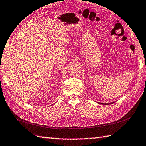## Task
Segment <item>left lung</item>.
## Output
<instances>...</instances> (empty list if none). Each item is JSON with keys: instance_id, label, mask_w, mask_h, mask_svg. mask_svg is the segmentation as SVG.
Instances as JSON below:
<instances>
[{"instance_id": "left-lung-1", "label": "left lung", "mask_w": 146, "mask_h": 146, "mask_svg": "<svg viewBox=\"0 0 146 146\" xmlns=\"http://www.w3.org/2000/svg\"><path fill=\"white\" fill-rule=\"evenodd\" d=\"M113 102H111V103H106V104H105V103H100V102H99L100 104H103V105H109V104H113Z\"/></svg>"}]
</instances>
